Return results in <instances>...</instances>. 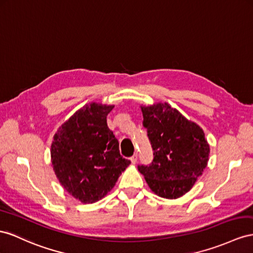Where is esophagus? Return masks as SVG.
I'll use <instances>...</instances> for the list:
<instances>
[{
  "label": "esophagus",
  "instance_id": "esophagus-1",
  "mask_svg": "<svg viewBox=\"0 0 253 253\" xmlns=\"http://www.w3.org/2000/svg\"><path fill=\"white\" fill-rule=\"evenodd\" d=\"M137 160H138V155L137 154H134L132 157H130V161H131L132 165H134L135 163H137Z\"/></svg>",
  "mask_w": 253,
  "mask_h": 253
}]
</instances>
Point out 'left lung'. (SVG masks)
Segmentation results:
<instances>
[{
  "label": "left lung",
  "instance_id": "8db88e82",
  "mask_svg": "<svg viewBox=\"0 0 253 253\" xmlns=\"http://www.w3.org/2000/svg\"><path fill=\"white\" fill-rule=\"evenodd\" d=\"M154 150L150 166H139L150 189L164 199L188 192L209 163L210 144L194 123L168 102L140 106Z\"/></svg>",
  "mask_w": 253,
  "mask_h": 253
}]
</instances>
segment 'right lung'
<instances>
[{"label": "right lung", "mask_w": 253, "mask_h": 253, "mask_svg": "<svg viewBox=\"0 0 253 253\" xmlns=\"http://www.w3.org/2000/svg\"><path fill=\"white\" fill-rule=\"evenodd\" d=\"M113 105L90 102L65 121L51 144V166L71 197L83 204L105 198L130 161L123 158L119 141L107 125Z\"/></svg>", "instance_id": "1"}]
</instances>
